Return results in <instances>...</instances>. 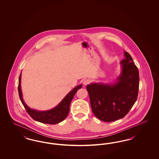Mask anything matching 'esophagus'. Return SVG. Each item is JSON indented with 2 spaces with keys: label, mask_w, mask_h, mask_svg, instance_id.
Here are the masks:
<instances>
[{
  "label": "esophagus",
  "mask_w": 159,
  "mask_h": 159,
  "mask_svg": "<svg viewBox=\"0 0 159 159\" xmlns=\"http://www.w3.org/2000/svg\"><path fill=\"white\" fill-rule=\"evenodd\" d=\"M89 80H88V79H84V80H83V83L84 86L87 85L88 84H89Z\"/></svg>",
  "instance_id": "1"
}]
</instances>
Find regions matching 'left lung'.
<instances>
[{
    "instance_id": "obj_1",
    "label": "left lung",
    "mask_w": 159,
    "mask_h": 159,
    "mask_svg": "<svg viewBox=\"0 0 159 159\" xmlns=\"http://www.w3.org/2000/svg\"><path fill=\"white\" fill-rule=\"evenodd\" d=\"M121 71L114 83H93L86 86L92 110L102 121L111 122L124 117L136 102L139 71L130 54L125 52Z\"/></svg>"
}]
</instances>
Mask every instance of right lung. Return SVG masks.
<instances>
[{
    "label": "right lung",
    "instance_id": "add662e5",
    "mask_svg": "<svg viewBox=\"0 0 159 159\" xmlns=\"http://www.w3.org/2000/svg\"><path fill=\"white\" fill-rule=\"evenodd\" d=\"M21 73L19 77L18 89L20 98L27 112L34 120L50 125L58 123L61 121H63L67 117L69 113L71 101H72L77 91L80 89L82 86V84L77 86L72 91L68 93L58 106H56L52 109L48 111H38L29 107L24 101L21 88Z\"/></svg>",
    "mask_w": 159,
    "mask_h": 159
}]
</instances>
